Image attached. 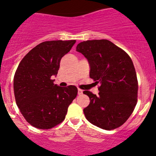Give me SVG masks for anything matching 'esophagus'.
<instances>
[{"instance_id":"obj_1","label":"esophagus","mask_w":156,"mask_h":156,"mask_svg":"<svg viewBox=\"0 0 156 156\" xmlns=\"http://www.w3.org/2000/svg\"><path fill=\"white\" fill-rule=\"evenodd\" d=\"M78 95H81V94H83V90H81V89H78Z\"/></svg>"}]
</instances>
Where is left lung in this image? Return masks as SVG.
Listing matches in <instances>:
<instances>
[{"instance_id":"8db88e82","label":"left lung","mask_w":156,"mask_h":156,"mask_svg":"<svg viewBox=\"0 0 156 156\" xmlns=\"http://www.w3.org/2000/svg\"><path fill=\"white\" fill-rule=\"evenodd\" d=\"M76 51L87 59L90 77L100 84L98 96L83 92L90 101L83 109L85 117L101 129H117L129 119L137 101L138 83L132 59L107 39L83 41Z\"/></svg>"}]
</instances>
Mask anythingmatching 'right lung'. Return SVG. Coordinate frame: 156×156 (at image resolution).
Masks as SVG:
<instances>
[{
    "instance_id": "obj_1",
    "label": "right lung",
    "mask_w": 156,
    "mask_h": 156,
    "mask_svg": "<svg viewBox=\"0 0 156 156\" xmlns=\"http://www.w3.org/2000/svg\"><path fill=\"white\" fill-rule=\"evenodd\" d=\"M75 40H52L39 44L24 57L13 80L15 99L28 123L49 129L64 120L69 105L78 89L61 87L51 79L57 75L60 60L71 50Z\"/></svg>"
}]
</instances>
